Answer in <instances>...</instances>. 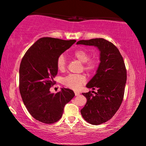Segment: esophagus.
<instances>
[{
	"mask_svg": "<svg viewBox=\"0 0 146 146\" xmlns=\"http://www.w3.org/2000/svg\"><path fill=\"white\" fill-rule=\"evenodd\" d=\"M79 95H80V93H79L78 92H75V96H78Z\"/></svg>",
	"mask_w": 146,
	"mask_h": 146,
	"instance_id": "obj_1",
	"label": "esophagus"
}]
</instances>
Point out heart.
Masks as SVG:
<instances>
[{"label": "heart", "instance_id": "b5f03b06", "mask_svg": "<svg viewBox=\"0 0 146 146\" xmlns=\"http://www.w3.org/2000/svg\"><path fill=\"white\" fill-rule=\"evenodd\" d=\"M73 56L79 61L84 63V68L88 72H93L98 68L99 62L96 59H90V54L84 49L76 50L73 53ZM67 61L64 55H60L57 60V67L60 71H64L66 68ZM86 82L84 75L69 74L63 78L62 83L66 87L77 90Z\"/></svg>", "mask_w": 146, "mask_h": 146}]
</instances>
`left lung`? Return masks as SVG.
Masks as SVG:
<instances>
[{"mask_svg":"<svg viewBox=\"0 0 146 146\" xmlns=\"http://www.w3.org/2000/svg\"><path fill=\"white\" fill-rule=\"evenodd\" d=\"M77 44L95 46L100 51V63L86 87L98 92L84 93L87 102L81 110L82 116L88 123L99 125L113 117L119 108L124 95L127 74L123 57L113 43L95 38L80 40Z\"/></svg>","mask_w":146,"mask_h":146,"instance_id":"8db88e82","label":"left lung"}]
</instances>
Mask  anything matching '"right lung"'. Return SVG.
Returning <instances> with one entry per match:
<instances>
[{
    "label": "right lung",
    "instance_id": "obj_1",
    "mask_svg": "<svg viewBox=\"0 0 146 146\" xmlns=\"http://www.w3.org/2000/svg\"><path fill=\"white\" fill-rule=\"evenodd\" d=\"M76 42L44 37L40 38L25 53L20 65L19 89L27 109L33 118L44 123H53L62 117L64 106L75 93L62 88L51 93L58 73L57 60Z\"/></svg>",
    "mask_w": 146,
    "mask_h": 146
}]
</instances>
